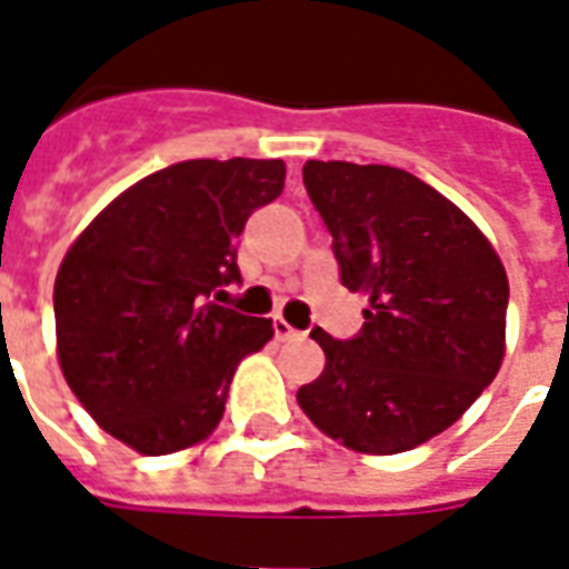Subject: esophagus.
I'll return each instance as SVG.
<instances>
[{"mask_svg":"<svg viewBox=\"0 0 569 569\" xmlns=\"http://www.w3.org/2000/svg\"><path fill=\"white\" fill-rule=\"evenodd\" d=\"M272 327H276V339H279V342H288V339H297V336H300V330H297V327H290L288 318H281V315H276Z\"/></svg>","mask_w":569,"mask_h":569,"instance_id":"esophagus-1","label":"esophagus"}]
</instances>
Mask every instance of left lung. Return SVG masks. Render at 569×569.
I'll return each instance as SVG.
<instances>
[{
	"instance_id": "obj_1",
	"label": "left lung",
	"mask_w": 569,
	"mask_h": 569,
	"mask_svg": "<svg viewBox=\"0 0 569 569\" xmlns=\"http://www.w3.org/2000/svg\"><path fill=\"white\" fill-rule=\"evenodd\" d=\"M302 181L333 236L339 279L370 302L355 339L315 327L327 363L297 403L351 451L416 449L455 425L503 363V263L451 199L406 169L309 160Z\"/></svg>"
}]
</instances>
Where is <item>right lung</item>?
<instances>
[{
	"mask_svg": "<svg viewBox=\"0 0 569 569\" xmlns=\"http://www.w3.org/2000/svg\"><path fill=\"white\" fill-rule=\"evenodd\" d=\"M281 190V160H184L111 199L69 244L53 281L60 370L132 451L209 439L236 367L276 333L210 297L239 281L236 239Z\"/></svg>",
	"mask_w": 569,
	"mask_h": 569,
	"instance_id": "obj_1",
	"label": "right lung"
}]
</instances>
